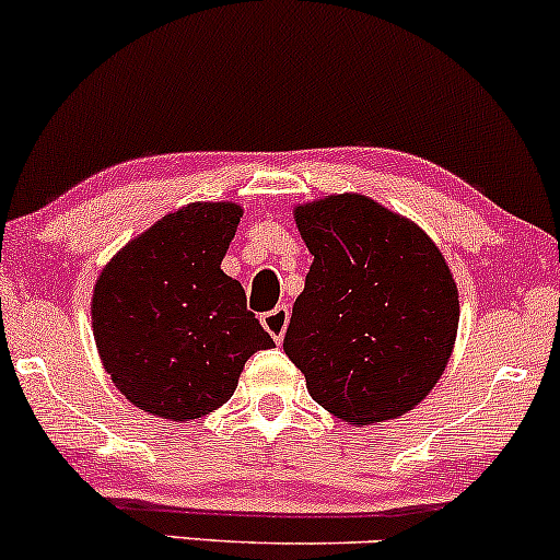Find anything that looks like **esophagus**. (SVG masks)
<instances>
[{
    "label": "esophagus",
    "instance_id": "34e87169",
    "mask_svg": "<svg viewBox=\"0 0 560 560\" xmlns=\"http://www.w3.org/2000/svg\"><path fill=\"white\" fill-rule=\"evenodd\" d=\"M260 320H262V329H266L273 337V342H281V339H284L287 324H289V307L287 305H276L273 311L262 313Z\"/></svg>",
    "mask_w": 560,
    "mask_h": 560
}]
</instances>
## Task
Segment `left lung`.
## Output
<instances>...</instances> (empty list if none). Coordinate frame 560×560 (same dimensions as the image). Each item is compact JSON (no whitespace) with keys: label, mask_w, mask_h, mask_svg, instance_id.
I'll list each match as a JSON object with an SVG mask.
<instances>
[{"label":"left lung","mask_w":560,"mask_h":560,"mask_svg":"<svg viewBox=\"0 0 560 560\" xmlns=\"http://www.w3.org/2000/svg\"><path fill=\"white\" fill-rule=\"evenodd\" d=\"M294 221L313 266L284 352L311 397L358 427L413 410L458 334V287L436 244L363 195L300 205Z\"/></svg>","instance_id":"1"}]
</instances>
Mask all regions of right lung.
Returning <instances> with one entry per match:
<instances>
[{"label":"right lung","mask_w":560,"mask_h":560,"mask_svg":"<svg viewBox=\"0 0 560 560\" xmlns=\"http://www.w3.org/2000/svg\"><path fill=\"white\" fill-rule=\"evenodd\" d=\"M242 208L191 202L163 215L102 268L92 329L102 365L144 413L189 421L234 395L249 355L273 347L221 271Z\"/></svg>","instance_id":"add662e5"}]
</instances>
